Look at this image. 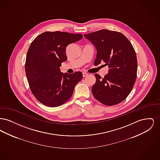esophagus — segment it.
Returning a JSON list of instances; mask_svg holds the SVG:
<instances>
[{
    "mask_svg": "<svg viewBox=\"0 0 160 160\" xmlns=\"http://www.w3.org/2000/svg\"><path fill=\"white\" fill-rule=\"evenodd\" d=\"M87 76H88V73H86V72H83V77Z\"/></svg>",
    "mask_w": 160,
    "mask_h": 160,
    "instance_id": "esophagus-1",
    "label": "esophagus"
}]
</instances>
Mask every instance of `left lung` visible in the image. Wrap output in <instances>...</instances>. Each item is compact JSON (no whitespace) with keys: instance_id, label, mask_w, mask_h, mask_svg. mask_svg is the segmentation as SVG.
<instances>
[{"instance_id":"1","label":"left lung","mask_w":160,"mask_h":160,"mask_svg":"<svg viewBox=\"0 0 160 160\" xmlns=\"http://www.w3.org/2000/svg\"><path fill=\"white\" fill-rule=\"evenodd\" d=\"M84 36L97 49L94 65L104 62L109 68L104 78L95 74L93 97L108 106L121 102L132 91L137 77V56L131 43L121 32L107 29Z\"/></svg>"}]
</instances>
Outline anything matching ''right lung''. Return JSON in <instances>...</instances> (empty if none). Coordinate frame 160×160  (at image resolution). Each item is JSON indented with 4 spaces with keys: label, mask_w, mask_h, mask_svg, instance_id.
Returning a JSON list of instances; mask_svg holds the SVG:
<instances>
[{
    "label": "right lung",
    "mask_w": 160,
    "mask_h": 160,
    "mask_svg": "<svg viewBox=\"0 0 160 160\" xmlns=\"http://www.w3.org/2000/svg\"><path fill=\"white\" fill-rule=\"evenodd\" d=\"M82 38L80 33L48 31L40 34L31 43L25 71L31 92L41 103L55 107L71 97L83 74L80 71L63 74L59 67L67 60V47Z\"/></svg>",
    "instance_id": "add662e5"
}]
</instances>
